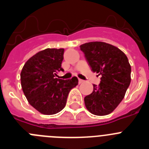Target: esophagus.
<instances>
[{
    "label": "esophagus",
    "instance_id": "esophagus-1",
    "mask_svg": "<svg viewBox=\"0 0 149 149\" xmlns=\"http://www.w3.org/2000/svg\"><path fill=\"white\" fill-rule=\"evenodd\" d=\"M78 82H79V84H81V83L84 82V81H83V80H81V79H78Z\"/></svg>",
    "mask_w": 149,
    "mask_h": 149
}]
</instances>
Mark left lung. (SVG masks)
Wrapping results in <instances>:
<instances>
[{
	"label": "left lung",
	"instance_id": "8db88e82",
	"mask_svg": "<svg viewBox=\"0 0 149 149\" xmlns=\"http://www.w3.org/2000/svg\"><path fill=\"white\" fill-rule=\"evenodd\" d=\"M93 72L101 75L98 86L84 98L86 109L96 116L108 115L125 97L131 84V67L125 54L102 42H91L80 46Z\"/></svg>",
	"mask_w": 149,
	"mask_h": 149
}]
</instances>
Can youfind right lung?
Masks as SVG:
<instances>
[{"label": "right lung", "mask_w": 149, "mask_h": 149, "mask_svg": "<svg viewBox=\"0 0 149 149\" xmlns=\"http://www.w3.org/2000/svg\"><path fill=\"white\" fill-rule=\"evenodd\" d=\"M64 49L46 48L30 57L21 72L22 90L29 104L45 115L61 111L66 104L68 93L78 84V79L56 77L61 67Z\"/></svg>", "instance_id": "obj_1"}]
</instances>
